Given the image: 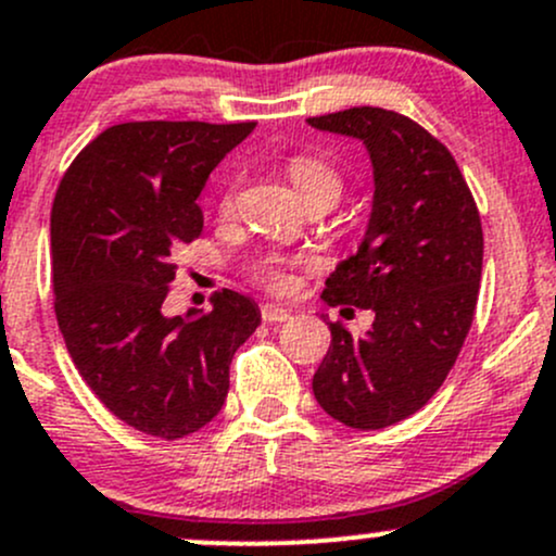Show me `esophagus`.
<instances>
[{"label":"esophagus","mask_w":556,"mask_h":556,"mask_svg":"<svg viewBox=\"0 0 556 556\" xmlns=\"http://www.w3.org/2000/svg\"><path fill=\"white\" fill-rule=\"evenodd\" d=\"M290 314H293V312H290V308L277 306V303H263V306H261L263 323H268V325H274V323H288Z\"/></svg>","instance_id":"esophagus-1"}]
</instances>
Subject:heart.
<instances>
[{
    "instance_id": "heart-1",
    "label": "heart",
    "mask_w": 556,
    "mask_h": 556,
    "mask_svg": "<svg viewBox=\"0 0 556 556\" xmlns=\"http://www.w3.org/2000/svg\"><path fill=\"white\" fill-rule=\"evenodd\" d=\"M288 175L293 180L295 191L301 194L303 202L308 200H332L338 202L343 191L341 175L332 170L330 165L317 156H293L288 162ZM233 207V186L224 194L220 200V210L229 213ZM293 258H285V255H263L261 261L253 263V277L258 279L261 285H266L268 290H288L293 285Z\"/></svg>"
}]
</instances>
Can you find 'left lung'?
I'll use <instances>...</instances> for the list:
<instances>
[{
    "instance_id": "1",
    "label": "left lung",
    "mask_w": 556,
    "mask_h": 556,
    "mask_svg": "<svg viewBox=\"0 0 556 556\" xmlns=\"http://www.w3.org/2000/svg\"><path fill=\"white\" fill-rule=\"evenodd\" d=\"M359 140L372 165L365 237L327 277V306L370 308L354 336L330 323L314 396L352 429H386L418 413L458 359L482 277V224L453 154L396 111L359 106L306 119Z\"/></svg>"
}]
</instances>
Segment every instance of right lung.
<instances>
[{
    "mask_svg": "<svg viewBox=\"0 0 556 556\" xmlns=\"http://www.w3.org/2000/svg\"><path fill=\"white\" fill-rule=\"evenodd\" d=\"M255 122H127L72 162L50 215L55 317L79 376L143 434L178 440L220 413L231 356L261 325L253 298L167 317L173 253L202 233L210 173Z\"/></svg>",
    "mask_w": 556,
    "mask_h": 556,
    "instance_id": "add662e5",
    "label": "right lung"
}]
</instances>
